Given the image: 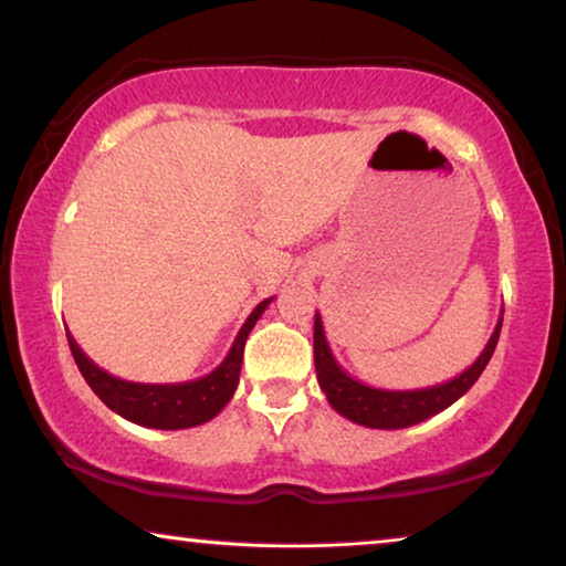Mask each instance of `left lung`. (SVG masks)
<instances>
[{"label":"left lung","mask_w":566,"mask_h":566,"mask_svg":"<svg viewBox=\"0 0 566 566\" xmlns=\"http://www.w3.org/2000/svg\"><path fill=\"white\" fill-rule=\"evenodd\" d=\"M500 325H503V315L492 331V336L484 346V352L476 356V361L441 385L423 387V389H379L369 387L364 381L354 379L352 374L340 369V364L333 356L328 338H325L323 321L315 313V371H317V385L328 397L331 408L340 412V416L359 423L366 428H381V431H395V428H408L416 423H423L436 412H441L459 400L461 395L469 392V387L480 379L484 366L495 354L497 338H500Z\"/></svg>","instance_id":"1"}]
</instances>
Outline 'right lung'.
I'll return each mask as SVG.
<instances>
[{"instance_id": "add662e5", "label": "right lung", "mask_w": 566, "mask_h": 566, "mask_svg": "<svg viewBox=\"0 0 566 566\" xmlns=\"http://www.w3.org/2000/svg\"><path fill=\"white\" fill-rule=\"evenodd\" d=\"M269 297L259 302L249 315V321L243 323V328L238 331V336L230 346V352L218 369H212L207 377L192 379V381H179V385H140V381H127L120 377L99 369L90 356H86L71 333L69 348L74 354V361L86 379V385L94 389V395L107 405L109 410H115L117 416H123L130 423H138L143 428H158V431H179V428H195L202 426L207 420H212L218 412L226 408L233 397L238 379H241V364H243V346L245 338L264 310L269 307Z\"/></svg>"}]
</instances>
